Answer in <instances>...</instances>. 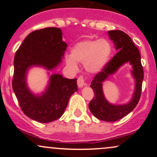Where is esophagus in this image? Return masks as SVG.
Listing matches in <instances>:
<instances>
[{
	"mask_svg": "<svg viewBox=\"0 0 157 157\" xmlns=\"http://www.w3.org/2000/svg\"><path fill=\"white\" fill-rule=\"evenodd\" d=\"M86 80L82 76H80L77 79V85L80 88H82V86H84L86 85Z\"/></svg>",
	"mask_w": 157,
	"mask_h": 157,
	"instance_id": "34e87169",
	"label": "esophagus"
}]
</instances>
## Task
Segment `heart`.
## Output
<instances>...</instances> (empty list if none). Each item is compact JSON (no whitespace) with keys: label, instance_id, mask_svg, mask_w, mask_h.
Segmentation results:
<instances>
[{"label":"heart","instance_id":"obj_1","mask_svg":"<svg viewBox=\"0 0 157 157\" xmlns=\"http://www.w3.org/2000/svg\"><path fill=\"white\" fill-rule=\"evenodd\" d=\"M112 48L107 40H86L77 43L66 58V64L73 71L78 69L77 62L85 63L89 72H98L109 62Z\"/></svg>","mask_w":157,"mask_h":157}]
</instances>
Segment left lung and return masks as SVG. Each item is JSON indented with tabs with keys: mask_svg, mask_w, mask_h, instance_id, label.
I'll use <instances>...</instances> for the list:
<instances>
[{
	"mask_svg": "<svg viewBox=\"0 0 157 157\" xmlns=\"http://www.w3.org/2000/svg\"><path fill=\"white\" fill-rule=\"evenodd\" d=\"M110 39L115 45L118 52L108 62L101 71L95 75L91 83L94 97L89 102V109L95 117L106 122H114L131 112L138 104L141 96L144 72L141 63V56L131 37L120 30L108 32ZM126 62L132 66V73L135 80V90L132 99L127 104L113 105L107 101L102 91V82L110 75Z\"/></svg>",
	"mask_w": 157,
	"mask_h": 157,
	"instance_id": "8db88e82",
	"label": "left lung"
}]
</instances>
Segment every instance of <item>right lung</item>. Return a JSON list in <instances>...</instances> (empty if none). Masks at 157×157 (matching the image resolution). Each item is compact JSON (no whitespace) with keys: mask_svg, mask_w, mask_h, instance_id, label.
Returning a JSON list of instances; mask_svg holds the SVG:
<instances>
[{"mask_svg":"<svg viewBox=\"0 0 157 157\" xmlns=\"http://www.w3.org/2000/svg\"><path fill=\"white\" fill-rule=\"evenodd\" d=\"M62 31L48 27L31 32L16 52L14 59L12 89L23 113L39 122L57 120L64 113L70 97L77 91V79L61 75L50 76L47 88L41 94H35L27 86L26 75L32 66L54 69L60 63L67 44L63 41Z\"/></svg>","mask_w":157,"mask_h":157,"instance_id":"add662e5","label":"right lung"}]
</instances>
